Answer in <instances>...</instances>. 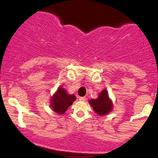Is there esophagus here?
I'll list each match as a JSON object with an SVG mask.
<instances>
[{
  "label": "esophagus",
  "mask_w": 158,
  "mask_h": 158,
  "mask_svg": "<svg viewBox=\"0 0 158 158\" xmlns=\"http://www.w3.org/2000/svg\"><path fill=\"white\" fill-rule=\"evenodd\" d=\"M79 100H80V101H81V102H85V100H86V98L83 97H79Z\"/></svg>",
  "instance_id": "obj_1"
}]
</instances>
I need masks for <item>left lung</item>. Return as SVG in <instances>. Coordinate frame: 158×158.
Segmentation results:
<instances>
[{
	"instance_id": "obj_1",
	"label": "left lung",
	"mask_w": 158,
	"mask_h": 158,
	"mask_svg": "<svg viewBox=\"0 0 158 158\" xmlns=\"http://www.w3.org/2000/svg\"><path fill=\"white\" fill-rule=\"evenodd\" d=\"M89 102L94 112L100 116L110 113L113 109V103L109 97V94L106 89L102 90L100 92L97 99H91L89 100Z\"/></svg>"
}]
</instances>
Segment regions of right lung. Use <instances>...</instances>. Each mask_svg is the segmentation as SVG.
I'll list each match as a JSON object with an SVG mask.
<instances>
[{"mask_svg":"<svg viewBox=\"0 0 158 158\" xmlns=\"http://www.w3.org/2000/svg\"><path fill=\"white\" fill-rule=\"evenodd\" d=\"M75 99L76 97L75 95L69 94L64 88L59 86L51 97L50 106L53 111L57 114H64Z\"/></svg>","mask_w":158,"mask_h":158,"instance_id":"add662e5","label":"right lung"}]
</instances>
